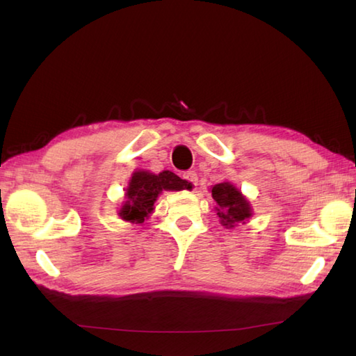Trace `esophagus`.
Returning a JSON list of instances; mask_svg holds the SVG:
<instances>
[{"label": "esophagus", "mask_w": 356, "mask_h": 356, "mask_svg": "<svg viewBox=\"0 0 356 356\" xmlns=\"http://www.w3.org/2000/svg\"><path fill=\"white\" fill-rule=\"evenodd\" d=\"M184 179L186 180V182H190L191 185H197V174H195L194 171H186L184 172Z\"/></svg>", "instance_id": "obj_1"}]
</instances>
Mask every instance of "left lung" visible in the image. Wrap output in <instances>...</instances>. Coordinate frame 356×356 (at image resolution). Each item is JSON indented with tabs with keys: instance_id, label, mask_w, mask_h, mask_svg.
<instances>
[{
	"instance_id": "1",
	"label": "left lung",
	"mask_w": 356,
	"mask_h": 356,
	"mask_svg": "<svg viewBox=\"0 0 356 356\" xmlns=\"http://www.w3.org/2000/svg\"><path fill=\"white\" fill-rule=\"evenodd\" d=\"M213 199L217 205V216L225 226L232 228L236 223H243L251 217V207L241 193L231 184L223 182L213 186Z\"/></svg>"
}]
</instances>
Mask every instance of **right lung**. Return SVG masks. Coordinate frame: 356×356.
<instances>
[{
	"mask_svg": "<svg viewBox=\"0 0 356 356\" xmlns=\"http://www.w3.org/2000/svg\"><path fill=\"white\" fill-rule=\"evenodd\" d=\"M163 190H191V184L182 180L171 171H162L161 174L148 171L134 172L130 185L127 188V202L120 209V217L128 222L142 223L153 211L159 193Z\"/></svg>",
	"mask_w": 356,
	"mask_h": 356,
	"instance_id": "right-lung-1",
	"label": "right lung"
}]
</instances>
